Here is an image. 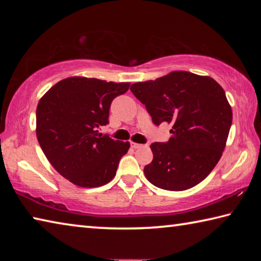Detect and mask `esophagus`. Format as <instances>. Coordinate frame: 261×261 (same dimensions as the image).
<instances>
[{"label":"esophagus","instance_id":"34e87169","mask_svg":"<svg viewBox=\"0 0 261 261\" xmlns=\"http://www.w3.org/2000/svg\"><path fill=\"white\" fill-rule=\"evenodd\" d=\"M131 147H132V148H135V149H137V148L143 147V145H141V144H138V143H131Z\"/></svg>","mask_w":261,"mask_h":261}]
</instances>
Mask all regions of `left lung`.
<instances>
[{
    "label": "left lung",
    "instance_id": "8db88e82",
    "mask_svg": "<svg viewBox=\"0 0 261 261\" xmlns=\"http://www.w3.org/2000/svg\"><path fill=\"white\" fill-rule=\"evenodd\" d=\"M155 125L170 123L171 137L153 143V161L144 174L155 187L183 191L199 184L219 162L232 122L223 88L213 78L174 71L155 81L132 84Z\"/></svg>",
    "mask_w": 261,
    "mask_h": 261
}]
</instances>
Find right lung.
<instances>
[{
	"label": "right lung",
	"mask_w": 261,
	"mask_h": 261,
	"mask_svg": "<svg viewBox=\"0 0 261 261\" xmlns=\"http://www.w3.org/2000/svg\"><path fill=\"white\" fill-rule=\"evenodd\" d=\"M129 83L70 77L55 84L39 101L37 137L50 165L83 188L109 183L116 175L129 141L99 134L107 125L112 101L129 90Z\"/></svg>",
	"instance_id": "right-lung-1"
}]
</instances>
